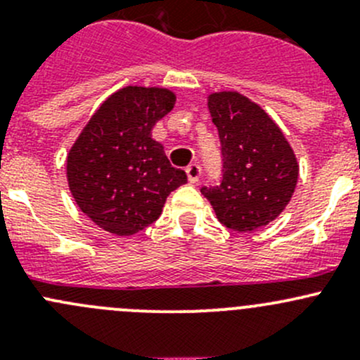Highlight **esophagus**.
<instances>
[{
  "label": "esophagus",
  "instance_id": "1",
  "mask_svg": "<svg viewBox=\"0 0 360 360\" xmlns=\"http://www.w3.org/2000/svg\"><path fill=\"white\" fill-rule=\"evenodd\" d=\"M186 174L190 183H198V179H200L202 176V167L198 165V163H190V165L186 167Z\"/></svg>",
  "mask_w": 360,
  "mask_h": 360
}]
</instances>
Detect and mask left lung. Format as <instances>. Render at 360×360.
<instances>
[{
  "instance_id": "obj_1",
  "label": "left lung",
  "mask_w": 360,
  "mask_h": 360,
  "mask_svg": "<svg viewBox=\"0 0 360 360\" xmlns=\"http://www.w3.org/2000/svg\"><path fill=\"white\" fill-rule=\"evenodd\" d=\"M210 116L223 155V179L203 186L221 224L254 231L278 217L297 183V165L282 130L256 103L238 92L210 94Z\"/></svg>"
}]
</instances>
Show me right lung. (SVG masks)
<instances>
[{
    "mask_svg": "<svg viewBox=\"0 0 360 360\" xmlns=\"http://www.w3.org/2000/svg\"><path fill=\"white\" fill-rule=\"evenodd\" d=\"M176 96L158 86H125L92 115L68 155L72 198L97 226L134 235L158 219L163 203L188 181L151 137Z\"/></svg>",
    "mask_w": 360,
    "mask_h": 360,
    "instance_id": "obj_1",
    "label": "right lung"
}]
</instances>
